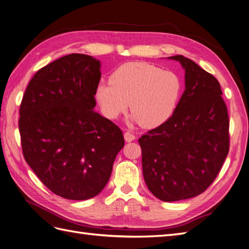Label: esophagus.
Returning <instances> with one entry per match:
<instances>
[{"instance_id": "34e87169", "label": "esophagus", "mask_w": 249, "mask_h": 249, "mask_svg": "<svg viewBox=\"0 0 249 249\" xmlns=\"http://www.w3.org/2000/svg\"><path fill=\"white\" fill-rule=\"evenodd\" d=\"M124 139H125V141L126 142H132V141H135L136 140V136L133 135V133H131L130 131H126L125 133H124Z\"/></svg>"}]
</instances>
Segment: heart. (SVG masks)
Segmentation results:
<instances>
[{"instance_id": "obj_1", "label": "heart", "mask_w": 249, "mask_h": 249, "mask_svg": "<svg viewBox=\"0 0 249 249\" xmlns=\"http://www.w3.org/2000/svg\"><path fill=\"white\" fill-rule=\"evenodd\" d=\"M181 90V80L175 72L149 63L131 62L114 70L110 82H100L94 99L102 113L112 120L127 110L129 102L132 121L151 128L171 117Z\"/></svg>"}]
</instances>
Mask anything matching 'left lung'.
Returning <instances> with one entry per match:
<instances>
[{
	"mask_svg": "<svg viewBox=\"0 0 249 249\" xmlns=\"http://www.w3.org/2000/svg\"><path fill=\"white\" fill-rule=\"evenodd\" d=\"M185 72V90L166 122L139 139L143 176L150 193L164 202L202 194L224 163L229 120L220 83L184 55L168 56Z\"/></svg>",
	"mask_w": 249,
	"mask_h": 249,
	"instance_id": "8db88e82",
	"label": "left lung"
}]
</instances>
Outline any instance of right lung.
Segmentation results:
<instances>
[{
  "mask_svg": "<svg viewBox=\"0 0 249 249\" xmlns=\"http://www.w3.org/2000/svg\"><path fill=\"white\" fill-rule=\"evenodd\" d=\"M101 62L71 53L41 68L20 107L23 155L44 185L68 200L99 195L124 147L122 130L94 111Z\"/></svg>",
  "mask_w": 249,
  "mask_h": 249,
  "instance_id": "1",
  "label": "right lung"
}]
</instances>
